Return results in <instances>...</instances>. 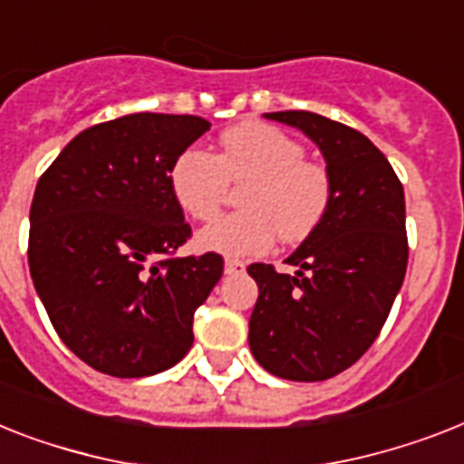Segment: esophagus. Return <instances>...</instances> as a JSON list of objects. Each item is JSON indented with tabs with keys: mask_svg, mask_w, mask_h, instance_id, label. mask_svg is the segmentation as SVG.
Returning <instances> with one entry per match:
<instances>
[{
	"mask_svg": "<svg viewBox=\"0 0 464 464\" xmlns=\"http://www.w3.org/2000/svg\"><path fill=\"white\" fill-rule=\"evenodd\" d=\"M246 270V266H244V260L239 258H227L225 260V273L227 275H241Z\"/></svg>",
	"mask_w": 464,
	"mask_h": 464,
	"instance_id": "1",
	"label": "esophagus"
}]
</instances>
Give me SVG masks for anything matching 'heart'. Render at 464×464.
I'll use <instances>...</instances> for the list:
<instances>
[{
  "label": "heart",
  "mask_w": 464,
  "mask_h": 464,
  "mask_svg": "<svg viewBox=\"0 0 464 464\" xmlns=\"http://www.w3.org/2000/svg\"><path fill=\"white\" fill-rule=\"evenodd\" d=\"M172 194L194 220L220 213L229 185L241 187L239 213L225 216L198 235L201 248L225 256H256L308 239L327 218L334 179L327 168L305 160V147L266 122H241L220 140V154L191 147L170 170Z\"/></svg>",
  "instance_id": "b5f03b06"
}]
</instances>
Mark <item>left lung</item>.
<instances>
[{
	"label": "left lung",
	"mask_w": 464,
	"mask_h": 464,
	"mask_svg": "<svg viewBox=\"0 0 464 464\" xmlns=\"http://www.w3.org/2000/svg\"><path fill=\"white\" fill-rule=\"evenodd\" d=\"M315 141L334 179L323 225L286 263L296 273L251 263L258 301L248 346L275 377L323 382L372 346L408 267L403 185L362 132L310 111L266 113Z\"/></svg>",
	"instance_id": "obj_1"
}]
</instances>
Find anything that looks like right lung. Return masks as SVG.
Here are the masks:
<instances>
[{"mask_svg":"<svg viewBox=\"0 0 464 464\" xmlns=\"http://www.w3.org/2000/svg\"><path fill=\"white\" fill-rule=\"evenodd\" d=\"M210 122L130 113L82 130L42 172L28 266L61 342L111 377H149L187 355L220 254L175 258L191 237L170 170Z\"/></svg>","mask_w":464,"mask_h":464,"instance_id":"1","label":"right lung"}]
</instances>
